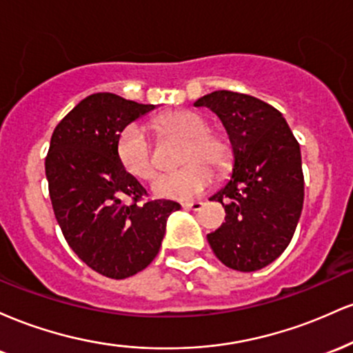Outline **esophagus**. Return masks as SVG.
Here are the masks:
<instances>
[{"instance_id": "34e87169", "label": "esophagus", "mask_w": 353, "mask_h": 353, "mask_svg": "<svg viewBox=\"0 0 353 353\" xmlns=\"http://www.w3.org/2000/svg\"><path fill=\"white\" fill-rule=\"evenodd\" d=\"M182 208H184V209H189V210H201V208H202V202H201V201L185 202V204H182Z\"/></svg>"}]
</instances>
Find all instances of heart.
Wrapping results in <instances>:
<instances>
[{"mask_svg":"<svg viewBox=\"0 0 353 353\" xmlns=\"http://www.w3.org/2000/svg\"><path fill=\"white\" fill-rule=\"evenodd\" d=\"M156 128L165 136L185 139L181 151L179 171L161 174L152 182V192L165 199L188 201L212 184L216 171L232 163V151L224 136L208 131L209 123L192 111H174L161 116ZM117 157L123 168L137 179L148 181L156 174L157 163L152 143L141 124H128L117 137Z\"/></svg>","mask_w":353,"mask_h":353,"instance_id":"b5f03b06","label":"heart"}]
</instances>
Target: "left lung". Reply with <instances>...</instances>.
I'll return each instance as SVG.
<instances>
[{
    "instance_id": "8db88e82",
    "label": "left lung",
    "mask_w": 353,
    "mask_h": 353,
    "mask_svg": "<svg viewBox=\"0 0 353 353\" xmlns=\"http://www.w3.org/2000/svg\"><path fill=\"white\" fill-rule=\"evenodd\" d=\"M194 106L216 112L234 152L230 181L210 197L225 222L208 234L209 245L224 265L254 272L287 249L301 219V145L281 112L254 96L214 91Z\"/></svg>"
}]
</instances>
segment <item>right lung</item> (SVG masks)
Instances as JSON below:
<instances>
[{
	"instance_id": "add662e5",
	"label": "right lung",
	"mask_w": 353,
	"mask_h": 353,
	"mask_svg": "<svg viewBox=\"0 0 353 353\" xmlns=\"http://www.w3.org/2000/svg\"><path fill=\"white\" fill-rule=\"evenodd\" d=\"M154 108L96 92L51 136L44 168L56 221L81 261L109 279L131 277L151 264L168 217L181 209L165 199L139 204L148 192L117 157L121 131Z\"/></svg>"
}]
</instances>
